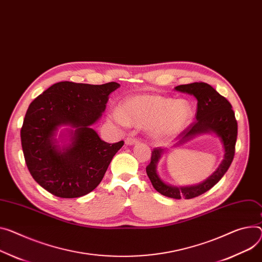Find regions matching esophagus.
Here are the masks:
<instances>
[{"label": "esophagus", "instance_id": "esophagus-1", "mask_svg": "<svg viewBox=\"0 0 262 262\" xmlns=\"http://www.w3.org/2000/svg\"><path fill=\"white\" fill-rule=\"evenodd\" d=\"M137 143V138L134 136H128L125 140V144L126 145H134Z\"/></svg>", "mask_w": 262, "mask_h": 262}]
</instances>
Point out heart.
Wrapping results in <instances>:
<instances>
[{"instance_id": "b5f03b06", "label": "heart", "mask_w": 262, "mask_h": 262, "mask_svg": "<svg viewBox=\"0 0 262 262\" xmlns=\"http://www.w3.org/2000/svg\"><path fill=\"white\" fill-rule=\"evenodd\" d=\"M108 118L118 126L146 127L153 139L166 140L177 136L190 125L193 108L185 99L137 95L127 98Z\"/></svg>"}]
</instances>
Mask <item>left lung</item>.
Instances as JSON below:
<instances>
[{
	"mask_svg": "<svg viewBox=\"0 0 262 262\" xmlns=\"http://www.w3.org/2000/svg\"><path fill=\"white\" fill-rule=\"evenodd\" d=\"M176 91L193 95L197 99L196 122L190 125L177 137L174 147L183 145L193 137L213 133L219 139L224 147V159L214 173L203 183L194 186L176 187L165 183L157 173V166L165 148H155L152 151L151 162L146 171L154 189L164 196L175 199H191L206 193L213 188L230 168L235 154V144L237 139V122L232 105L229 100L220 95L212 86L207 83H192L175 87Z\"/></svg>",
	"mask_w": 262,
	"mask_h": 262,
	"instance_id": "obj_1",
	"label": "left lung"
}]
</instances>
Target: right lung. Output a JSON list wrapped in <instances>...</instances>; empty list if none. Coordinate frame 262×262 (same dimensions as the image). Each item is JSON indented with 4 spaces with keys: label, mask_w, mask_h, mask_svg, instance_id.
Segmentation results:
<instances>
[{
    "label": "right lung",
    "mask_w": 262,
    "mask_h": 262,
    "mask_svg": "<svg viewBox=\"0 0 262 262\" xmlns=\"http://www.w3.org/2000/svg\"><path fill=\"white\" fill-rule=\"evenodd\" d=\"M115 82L103 85L59 82L29 105L21 129L27 168L35 182L61 198L93 191L124 142L108 144L91 128L102 116ZM69 128L56 138L58 129ZM61 144H59V143Z\"/></svg>",
    "instance_id": "add662e5"
}]
</instances>
